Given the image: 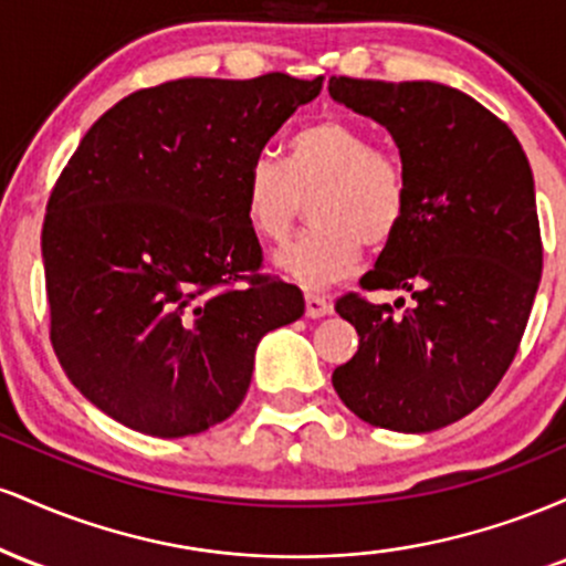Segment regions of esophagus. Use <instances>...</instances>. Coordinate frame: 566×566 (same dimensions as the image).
Returning <instances> with one entry per match:
<instances>
[{
	"instance_id": "34e87169",
	"label": "esophagus",
	"mask_w": 566,
	"mask_h": 566,
	"mask_svg": "<svg viewBox=\"0 0 566 566\" xmlns=\"http://www.w3.org/2000/svg\"><path fill=\"white\" fill-rule=\"evenodd\" d=\"M327 314H333V303H329L324 295L308 292V295H305V316L319 319V316H327Z\"/></svg>"
}]
</instances>
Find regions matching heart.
<instances>
[{
  "instance_id": "1",
  "label": "heart",
  "mask_w": 566,
  "mask_h": 566,
  "mask_svg": "<svg viewBox=\"0 0 566 566\" xmlns=\"http://www.w3.org/2000/svg\"><path fill=\"white\" fill-rule=\"evenodd\" d=\"M311 197L314 229L276 252L290 282L319 290L356 269L361 242L380 247L407 212V172L388 148L373 146L361 127L319 119L297 129L284 161L258 154L244 175V212L252 231L282 242Z\"/></svg>"
}]
</instances>
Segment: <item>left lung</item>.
Here are the masks:
<instances>
[{"instance_id": "left-lung-1", "label": "left lung", "mask_w": 566, "mask_h": 566, "mask_svg": "<svg viewBox=\"0 0 566 566\" xmlns=\"http://www.w3.org/2000/svg\"><path fill=\"white\" fill-rule=\"evenodd\" d=\"M327 90L391 133L407 172L405 220L361 287L412 295L394 303L401 311L356 295L335 303L359 348L333 386L369 426L437 431L495 391L527 327L543 271L527 154L447 84L333 76Z\"/></svg>"}]
</instances>
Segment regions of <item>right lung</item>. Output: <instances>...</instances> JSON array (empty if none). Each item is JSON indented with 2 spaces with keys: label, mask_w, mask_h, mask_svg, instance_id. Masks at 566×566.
<instances>
[{
  "label": "right lung",
  "mask_w": 566,
  "mask_h": 566,
  "mask_svg": "<svg viewBox=\"0 0 566 566\" xmlns=\"http://www.w3.org/2000/svg\"><path fill=\"white\" fill-rule=\"evenodd\" d=\"M322 82H167L87 129L50 197L42 261L57 361L108 418L161 439L223 423L261 337L303 316L295 284L258 276L244 175Z\"/></svg>",
  "instance_id": "add662e5"
}]
</instances>
